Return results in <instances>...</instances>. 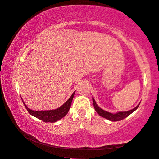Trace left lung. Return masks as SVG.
I'll use <instances>...</instances> for the list:
<instances>
[{
    "label": "left lung",
    "mask_w": 159,
    "mask_h": 159,
    "mask_svg": "<svg viewBox=\"0 0 159 159\" xmlns=\"http://www.w3.org/2000/svg\"><path fill=\"white\" fill-rule=\"evenodd\" d=\"M92 100H93V106H94L95 111L97 112L101 117L107 119V120H109V121H121V120H123L125 118H126L127 117L129 116V115H131L133 112H134V111H135L138 108L139 105H140V103H139L135 107L133 108V109L127 111H119L116 113H109L108 111H105V110L102 109V108H100L97 105V103H96L93 98H92Z\"/></svg>",
    "instance_id": "left-lung-1"
}]
</instances>
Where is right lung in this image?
<instances>
[{
    "mask_svg": "<svg viewBox=\"0 0 159 159\" xmlns=\"http://www.w3.org/2000/svg\"><path fill=\"white\" fill-rule=\"evenodd\" d=\"M75 92V91L73 93H72L71 97L66 101V103L62 105L61 106L53 110H47V111L32 110L26 106L25 103L23 102L22 99V100L26 109L28 111V112L31 115H32V116L38 118V119H40L42 121L46 123H55L58 121V120L61 119V118L65 117L67 115V113H68L71 102H72V100H73V98H74Z\"/></svg>",
    "mask_w": 159,
    "mask_h": 159,
    "instance_id": "obj_1",
    "label": "right lung"
}]
</instances>
